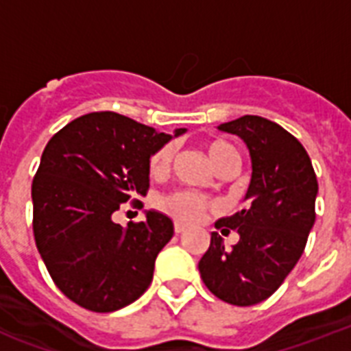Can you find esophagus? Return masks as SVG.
<instances>
[{"instance_id": "34e87169", "label": "esophagus", "mask_w": 351, "mask_h": 351, "mask_svg": "<svg viewBox=\"0 0 351 351\" xmlns=\"http://www.w3.org/2000/svg\"><path fill=\"white\" fill-rule=\"evenodd\" d=\"M184 230H186V226L182 222H175V233H184Z\"/></svg>"}]
</instances>
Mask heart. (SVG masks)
I'll return each instance as SVG.
<instances>
[{"label": "heart", "mask_w": 351, "mask_h": 351, "mask_svg": "<svg viewBox=\"0 0 351 351\" xmlns=\"http://www.w3.org/2000/svg\"><path fill=\"white\" fill-rule=\"evenodd\" d=\"M206 151H208L209 160L213 162L215 167H219L226 158L237 156V151L231 147L228 142L222 140H209L206 142ZM173 156H175V149L173 145H164L158 151H154L153 156L149 158V173L153 178H164L171 171L173 164ZM211 208V202L208 198L197 191H187L180 189L164 197L160 200V209L171 215L173 219L180 220V222H197L204 215L206 209Z\"/></svg>", "instance_id": "obj_1"}]
</instances>
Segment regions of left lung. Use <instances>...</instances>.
Here are the masks:
<instances>
[{
  "label": "left lung",
  "mask_w": 351,
  "mask_h": 351,
  "mask_svg": "<svg viewBox=\"0 0 351 351\" xmlns=\"http://www.w3.org/2000/svg\"><path fill=\"white\" fill-rule=\"evenodd\" d=\"M219 129L245 142L251 180L242 209L215 224L228 228L222 233L237 230L239 242L226 250L224 239L213 231L198 269L215 297L253 306L277 291L304 253L319 184L302 143L275 121L245 114Z\"/></svg>",
  "instance_id": "8db88e82"
}]
</instances>
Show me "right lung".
<instances>
[{
  "label": "right lung",
  "mask_w": 351,
  "mask_h": 351,
  "mask_svg": "<svg viewBox=\"0 0 351 351\" xmlns=\"http://www.w3.org/2000/svg\"><path fill=\"white\" fill-rule=\"evenodd\" d=\"M184 132L176 129L175 136ZM171 138L104 111L67 123L43 149L32 180L36 247L60 291L85 310H120L153 280L173 222L147 211L143 222L123 228L114 213L127 200L145 197L149 158Z\"/></svg>",
  "instance_id": "add662e5"
}]
</instances>
